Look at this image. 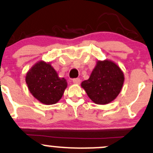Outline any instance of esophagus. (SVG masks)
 I'll return each mask as SVG.
<instances>
[{"instance_id":"obj_1","label":"esophagus","mask_w":153,"mask_h":153,"mask_svg":"<svg viewBox=\"0 0 153 153\" xmlns=\"http://www.w3.org/2000/svg\"><path fill=\"white\" fill-rule=\"evenodd\" d=\"M80 82H81V80H80L79 78H75L73 79V82L74 84H79Z\"/></svg>"}]
</instances>
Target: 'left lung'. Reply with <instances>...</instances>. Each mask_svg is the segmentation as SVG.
Wrapping results in <instances>:
<instances>
[{
  "instance_id": "left-lung-1",
  "label": "left lung",
  "mask_w": 153,
  "mask_h": 153,
  "mask_svg": "<svg viewBox=\"0 0 153 153\" xmlns=\"http://www.w3.org/2000/svg\"><path fill=\"white\" fill-rule=\"evenodd\" d=\"M123 82V72L116 63L98 60L89 79L83 81L81 86L94 103L105 105L118 96Z\"/></svg>"
}]
</instances>
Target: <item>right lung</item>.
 <instances>
[{
	"label": "right lung",
	"instance_id": "add662e5",
	"mask_svg": "<svg viewBox=\"0 0 153 153\" xmlns=\"http://www.w3.org/2000/svg\"><path fill=\"white\" fill-rule=\"evenodd\" d=\"M29 91L36 100L45 105H52L59 101L67 88L65 78H60L50 62H36L26 75Z\"/></svg>",
	"mask_w": 153,
	"mask_h": 153
}]
</instances>
